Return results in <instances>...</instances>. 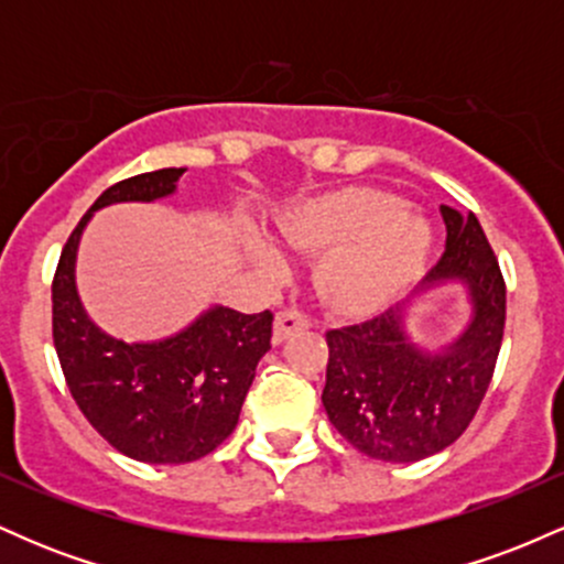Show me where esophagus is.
Instances as JSON below:
<instances>
[{
    "label": "esophagus",
    "mask_w": 564,
    "mask_h": 564,
    "mask_svg": "<svg viewBox=\"0 0 564 564\" xmlns=\"http://www.w3.org/2000/svg\"><path fill=\"white\" fill-rule=\"evenodd\" d=\"M304 328H310L307 315L296 313V310H283V313L275 315L273 341H275V345H281L283 339H289V336L296 334V332H304Z\"/></svg>",
    "instance_id": "34e87169"
}]
</instances>
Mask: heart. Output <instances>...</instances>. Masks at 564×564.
Segmentation results:
<instances>
[{
    "instance_id": "b5f03b06",
    "label": "heart",
    "mask_w": 564,
    "mask_h": 564,
    "mask_svg": "<svg viewBox=\"0 0 564 564\" xmlns=\"http://www.w3.org/2000/svg\"><path fill=\"white\" fill-rule=\"evenodd\" d=\"M273 238L300 254L326 251L318 289L349 315L398 300L422 275L432 249L430 219L377 187H341L291 204L275 217ZM246 254L260 273H281V254L260 236H246Z\"/></svg>"
}]
</instances>
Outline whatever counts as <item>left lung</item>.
<instances>
[{
	"mask_svg": "<svg viewBox=\"0 0 564 564\" xmlns=\"http://www.w3.org/2000/svg\"><path fill=\"white\" fill-rule=\"evenodd\" d=\"M445 254L422 286L377 318L326 334L328 366L323 408L339 435L366 456L390 464L422 462L462 437L488 392L507 321V286L494 249L477 223L451 206ZM445 282L468 291L470 321L440 350L406 334L416 295Z\"/></svg>",
	"mask_w": 564,
	"mask_h": 564,
	"instance_id": "obj_1",
	"label": "left lung"
}]
</instances>
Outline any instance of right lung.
Listing matches in <instances>:
<instances>
[{
  "instance_id": "obj_1",
  "label": "right lung",
  "mask_w": 564,
  "mask_h": 564,
  "mask_svg": "<svg viewBox=\"0 0 564 564\" xmlns=\"http://www.w3.org/2000/svg\"><path fill=\"white\" fill-rule=\"evenodd\" d=\"M183 174L170 166L108 187L70 232L53 281V339L68 390L87 422L142 464L196 462L230 437L273 336L270 310L243 315L215 304L166 339L124 341L84 310L76 251L95 212L172 196Z\"/></svg>"
}]
</instances>
